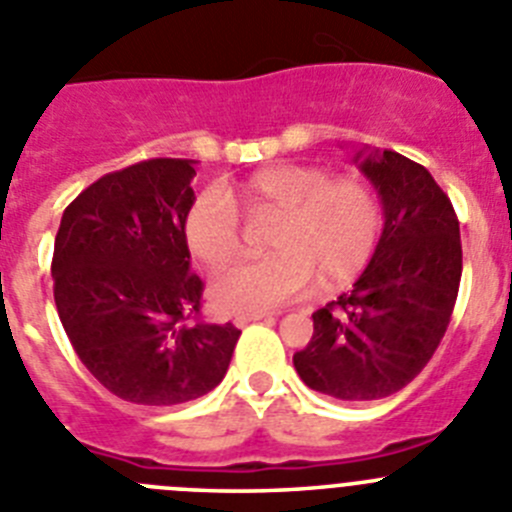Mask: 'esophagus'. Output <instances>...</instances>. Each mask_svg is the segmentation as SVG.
I'll return each mask as SVG.
<instances>
[{
	"instance_id": "esophagus-1",
	"label": "esophagus",
	"mask_w": 512,
	"mask_h": 512,
	"mask_svg": "<svg viewBox=\"0 0 512 512\" xmlns=\"http://www.w3.org/2000/svg\"><path fill=\"white\" fill-rule=\"evenodd\" d=\"M265 318H272L270 313H247V315H237L234 318V326H247V323H255V321H265Z\"/></svg>"
}]
</instances>
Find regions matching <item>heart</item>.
Instances as JSON below:
<instances>
[{
  "instance_id": "b5f03b06",
  "label": "heart",
  "mask_w": 512,
  "mask_h": 512,
  "mask_svg": "<svg viewBox=\"0 0 512 512\" xmlns=\"http://www.w3.org/2000/svg\"><path fill=\"white\" fill-rule=\"evenodd\" d=\"M260 227L262 257L234 262L212 278L209 298L222 313H260L290 303L308 285L336 290L369 265L381 237V202L358 176L323 166L275 164L219 191H202L181 217L191 257L207 267L232 260L242 222Z\"/></svg>"
}]
</instances>
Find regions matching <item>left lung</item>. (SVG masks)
<instances>
[{
    "label": "left lung",
    "instance_id": "8db88e82",
    "mask_svg": "<svg viewBox=\"0 0 512 512\" xmlns=\"http://www.w3.org/2000/svg\"><path fill=\"white\" fill-rule=\"evenodd\" d=\"M376 186L384 229L353 283L313 313V338L293 356L305 386L341 401L404 389L450 326L462 278L460 222L427 169L396 151H358Z\"/></svg>",
    "mask_w": 512,
    "mask_h": 512
}]
</instances>
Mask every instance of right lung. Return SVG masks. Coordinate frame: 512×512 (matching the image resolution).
Here are the masks:
<instances>
[{
	"label": "right lung",
	"mask_w": 512,
	"mask_h": 512,
	"mask_svg": "<svg viewBox=\"0 0 512 512\" xmlns=\"http://www.w3.org/2000/svg\"><path fill=\"white\" fill-rule=\"evenodd\" d=\"M197 161L148 159L100 176L62 212L55 305L85 369L121 399L174 407L224 379L242 331L199 321L181 217Z\"/></svg>",
	"instance_id": "obj_1"
}]
</instances>
